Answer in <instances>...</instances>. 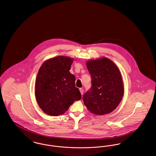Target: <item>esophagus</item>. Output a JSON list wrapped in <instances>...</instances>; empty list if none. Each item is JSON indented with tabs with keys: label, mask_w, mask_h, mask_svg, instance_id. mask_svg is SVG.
<instances>
[{
	"label": "esophagus",
	"mask_w": 156,
	"mask_h": 156,
	"mask_svg": "<svg viewBox=\"0 0 156 156\" xmlns=\"http://www.w3.org/2000/svg\"><path fill=\"white\" fill-rule=\"evenodd\" d=\"M80 92H81V95H82L83 94V89L81 88H80Z\"/></svg>",
	"instance_id": "esophagus-1"
}]
</instances>
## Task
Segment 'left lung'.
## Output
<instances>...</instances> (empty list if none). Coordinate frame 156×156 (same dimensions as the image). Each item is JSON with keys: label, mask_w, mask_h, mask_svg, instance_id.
<instances>
[{"label": "left lung", "mask_w": 156, "mask_h": 156, "mask_svg": "<svg viewBox=\"0 0 156 156\" xmlns=\"http://www.w3.org/2000/svg\"><path fill=\"white\" fill-rule=\"evenodd\" d=\"M86 65L91 76L92 88L83 96L84 105L94 115L108 114L118 107L124 95L119 68L105 57L89 59Z\"/></svg>", "instance_id": "obj_1"}]
</instances>
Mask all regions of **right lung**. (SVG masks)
Segmentation results:
<instances>
[{
  "label": "right lung",
  "mask_w": 156,
  "mask_h": 156,
  "mask_svg": "<svg viewBox=\"0 0 156 156\" xmlns=\"http://www.w3.org/2000/svg\"><path fill=\"white\" fill-rule=\"evenodd\" d=\"M74 58L59 55L45 60L37 74L35 97L41 109L48 115L64 114L81 98L75 87V77L70 73Z\"/></svg>",
  "instance_id": "add662e5"
}]
</instances>
